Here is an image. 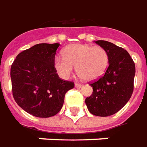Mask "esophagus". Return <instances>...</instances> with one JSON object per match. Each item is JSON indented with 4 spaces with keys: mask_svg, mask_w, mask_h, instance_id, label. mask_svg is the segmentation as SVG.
Listing matches in <instances>:
<instances>
[{
    "mask_svg": "<svg viewBox=\"0 0 147 147\" xmlns=\"http://www.w3.org/2000/svg\"><path fill=\"white\" fill-rule=\"evenodd\" d=\"M75 87L76 88H81V87H82V85L80 83H75Z\"/></svg>",
    "mask_w": 147,
    "mask_h": 147,
    "instance_id": "obj_1",
    "label": "esophagus"
}]
</instances>
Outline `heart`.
Wrapping results in <instances>:
<instances>
[{
  "label": "heart",
  "mask_w": 147,
  "mask_h": 147,
  "mask_svg": "<svg viewBox=\"0 0 147 147\" xmlns=\"http://www.w3.org/2000/svg\"><path fill=\"white\" fill-rule=\"evenodd\" d=\"M54 58V67L63 78H69L74 66L78 74L86 81H94L104 74L109 65V53L102 46L74 44Z\"/></svg>",
  "instance_id": "b5f03b06"
}]
</instances>
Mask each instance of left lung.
Masks as SVG:
<instances>
[{
  "label": "left lung",
  "instance_id": "1",
  "mask_svg": "<svg viewBox=\"0 0 147 147\" xmlns=\"http://www.w3.org/2000/svg\"><path fill=\"white\" fill-rule=\"evenodd\" d=\"M109 53L105 74L90 84L93 93L86 98L88 110L95 116L107 117L122 109L134 90L135 65L126 49L106 41H96Z\"/></svg>",
  "mask_w": 147,
  "mask_h": 147
}]
</instances>
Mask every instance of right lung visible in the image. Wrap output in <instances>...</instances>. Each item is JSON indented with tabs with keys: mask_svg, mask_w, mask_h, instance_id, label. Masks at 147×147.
Returning <instances> with one entry per match:
<instances>
[{
	"mask_svg": "<svg viewBox=\"0 0 147 147\" xmlns=\"http://www.w3.org/2000/svg\"><path fill=\"white\" fill-rule=\"evenodd\" d=\"M60 44L41 43L18 54L11 65L14 100L27 113L38 118L56 115L63 106L73 82L61 79L54 67Z\"/></svg>",
	"mask_w": 147,
	"mask_h": 147,
	"instance_id": "1",
	"label": "right lung"
}]
</instances>
